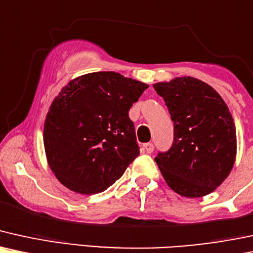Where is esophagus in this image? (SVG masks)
Masks as SVG:
<instances>
[{
    "instance_id": "1",
    "label": "esophagus",
    "mask_w": 253,
    "mask_h": 253,
    "mask_svg": "<svg viewBox=\"0 0 253 253\" xmlns=\"http://www.w3.org/2000/svg\"><path fill=\"white\" fill-rule=\"evenodd\" d=\"M143 149L147 151L148 154H150V153H153V150H154V144L153 143H145V144H143Z\"/></svg>"
}]
</instances>
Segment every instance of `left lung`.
<instances>
[{"mask_svg":"<svg viewBox=\"0 0 253 253\" xmlns=\"http://www.w3.org/2000/svg\"><path fill=\"white\" fill-rule=\"evenodd\" d=\"M174 122V141L155 162L168 186L186 198L212 193L232 170L237 135L227 105L214 88L192 77L157 83Z\"/></svg>","mask_w":253,"mask_h":253,"instance_id":"1","label":"left lung"}]
</instances>
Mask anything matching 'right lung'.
Instances as JSON below:
<instances>
[{"label":"right lung","mask_w":253,"mask_h":253,"mask_svg":"<svg viewBox=\"0 0 253 253\" xmlns=\"http://www.w3.org/2000/svg\"><path fill=\"white\" fill-rule=\"evenodd\" d=\"M147 88L116 72L85 74L62 88L43 126L47 161L62 185L97 194L124 174L139 155L129 110Z\"/></svg>","instance_id":"obj_1"}]
</instances>
